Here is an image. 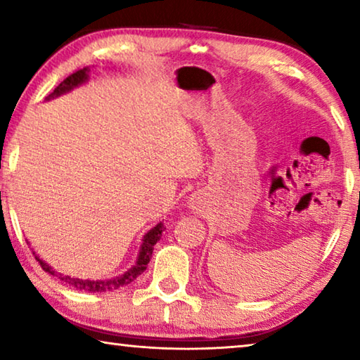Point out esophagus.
<instances>
[{
  "label": "esophagus",
  "instance_id": "34e87169",
  "mask_svg": "<svg viewBox=\"0 0 360 360\" xmlns=\"http://www.w3.org/2000/svg\"><path fill=\"white\" fill-rule=\"evenodd\" d=\"M193 203H195V202H193Z\"/></svg>",
  "mask_w": 360,
  "mask_h": 360
}]
</instances>
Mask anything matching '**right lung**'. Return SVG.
<instances>
[{"instance_id": "right-lung-1", "label": "right lung", "mask_w": 360, "mask_h": 360, "mask_svg": "<svg viewBox=\"0 0 360 360\" xmlns=\"http://www.w3.org/2000/svg\"><path fill=\"white\" fill-rule=\"evenodd\" d=\"M89 66L87 68H82L76 72H72L71 76H68L65 79V81L58 85V87L53 90V92L47 96L46 100H52V98H57V96L63 95V94H68L71 92L72 89L79 87V85H82L84 82L89 81ZM165 230V227H163V224H157L155 227H152L148 233L144 235L143 238V243L141 246H139V254L136 257V262L135 265H133L129 271H125L124 275H119L115 278H111V279H98V281H92V279H79V278H72V276H68V275H62V273H57L53 268L46 264L44 260L39 259L38 255L34 254L36 260L39 262V265L42 270H44L46 273H51L52 276H57L60 281H63L65 284L71 285V288H75L77 290H84V292H106V290H115L119 288H124V285L130 284L131 281H135V279L141 275V273L148 268V264L149 260L152 257V251H154V246L155 243L160 240L162 236V231Z\"/></svg>"}]
</instances>
